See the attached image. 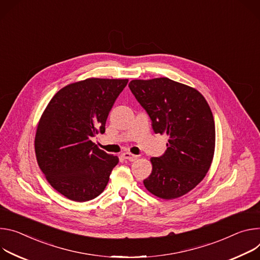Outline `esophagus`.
Returning <instances> with one entry per match:
<instances>
[{"mask_svg":"<svg viewBox=\"0 0 260 260\" xmlns=\"http://www.w3.org/2000/svg\"><path fill=\"white\" fill-rule=\"evenodd\" d=\"M123 157H124V159H127V160H130V161H133V160H135L138 156L133 155V154L129 153V152H126V153H124V154H123Z\"/></svg>","mask_w":260,"mask_h":260,"instance_id":"obj_1","label":"esophagus"}]
</instances>
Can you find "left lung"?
I'll use <instances>...</instances> for the list:
<instances>
[{"mask_svg": "<svg viewBox=\"0 0 260 260\" xmlns=\"http://www.w3.org/2000/svg\"><path fill=\"white\" fill-rule=\"evenodd\" d=\"M129 88L149 114L154 132L167 134V150L151 158L152 174L143 181L152 194L174 199L206 177L215 151L212 110L195 89L167 77L135 79Z\"/></svg>", "mask_w": 260, "mask_h": 260, "instance_id": "obj_1", "label": "left lung"}]
</instances>
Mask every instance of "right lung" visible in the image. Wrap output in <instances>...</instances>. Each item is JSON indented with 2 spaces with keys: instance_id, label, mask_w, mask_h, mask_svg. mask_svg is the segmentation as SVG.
<instances>
[{
  "instance_id": "add662e5",
  "label": "right lung",
  "mask_w": 260,
  "mask_h": 260,
  "mask_svg": "<svg viewBox=\"0 0 260 260\" xmlns=\"http://www.w3.org/2000/svg\"><path fill=\"white\" fill-rule=\"evenodd\" d=\"M128 79L88 78L66 85L49 101L39 121L35 153L48 183L74 201H88L105 189L119 158L92 138L105 132L108 113Z\"/></svg>"
}]
</instances>
